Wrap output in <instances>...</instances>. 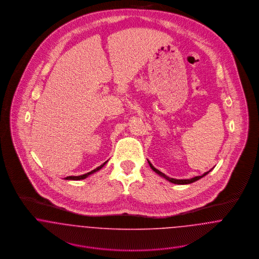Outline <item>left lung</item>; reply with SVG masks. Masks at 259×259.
I'll return each instance as SVG.
<instances>
[{
	"instance_id": "obj_1",
	"label": "left lung",
	"mask_w": 259,
	"mask_h": 259,
	"mask_svg": "<svg viewBox=\"0 0 259 259\" xmlns=\"http://www.w3.org/2000/svg\"><path fill=\"white\" fill-rule=\"evenodd\" d=\"M148 163H149V166L151 167V169L153 170V171H155L157 175H159L160 177H162V178H164L165 180H167L168 182H170V183H172V184H176V185H188V184H191V183H194V182H196V181H198V180H200L201 178H203L204 176H206L210 170H208L207 172H205V174H203L202 176H198V177H194V178H192V179H190V180H176V179H171V178H168L167 176H165L164 174H162L161 171H159L158 169H156L149 161H148Z\"/></svg>"
}]
</instances>
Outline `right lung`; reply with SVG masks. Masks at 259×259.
<instances>
[{
	"instance_id": "right-lung-1",
	"label": "right lung",
	"mask_w": 259,
	"mask_h": 259,
	"mask_svg": "<svg viewBox=\"0 0 259 259\" xmlns=\"http://www.w3.org/2000/svg\"><path fill=\"white\" fill-rule=\"evenodd\" d=\"M108 162V160L106 161V162H104L102 165H100V166H98L97 168H95L94 170H92V171H90V172H88V174H85V175H82V176H78V177H67L66 178V180H69V181H79V180H83V179H85V178H88L89 176H91V175H93V174H95L96 171H98V170H100L101 168H103V166L106 164Z\"/></svg>"
}]
</instances>
